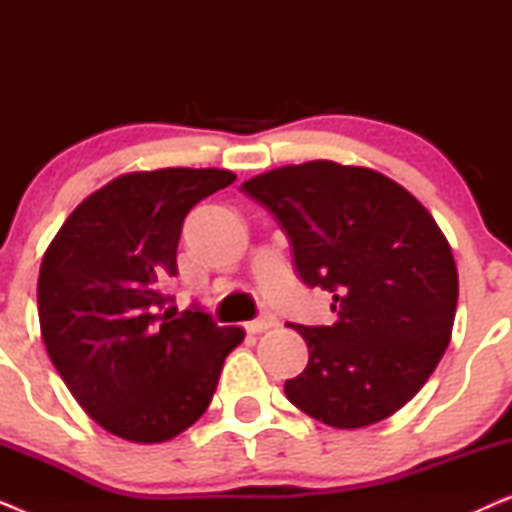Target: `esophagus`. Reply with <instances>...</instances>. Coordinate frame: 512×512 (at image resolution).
<instances>
[{
    "instance_id": "obj_1",
    "label": "esophagus",
    "mask_w": 512,
    "mask_h": 512,
    "mask_svg": "<svg viewBox=\"0 0 512 512\" xmlns=\"http://www.w3.org/2000/svg\"><path fill=\"white\" fill-rule=\"evenodd\" d=\"M279 324L275 314H263V317H258L254 321H249L247 324V331L249 333H263V331H270V328H275Z\"/></svg>"
}]
</instances>
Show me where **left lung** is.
Listing matches in <instances>:
<instances>
[{
    "label": "left lung",
    "instance_id": "left-lung-1",
    "mask_svg": "<svg viewBox=\"0 0 512 512\" xmlns=\"http://www.w3.org/2000/svg\"><path fill=\"white\" fill-rule=\"evenodd\" d=\"M293 244L307 286L333 296V326L291 328L310 361L289 401L335 429L403 408L452 338L459 275L450 242L422 202L370 167L310 160L244 181Z\"/></svg>",
    "mask_w": 512,
    "mask_h": 512
}]
</instances>
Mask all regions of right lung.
I'll list each match as a JSON object with an SVG mask.
<instances>
[{"label": "right lung", "instance_id": "obj_1", "mask_svg": "<svg viewBox=\"0 0 512 512\" xmlns=\"http://www.w3.org/2000/svg\"><path fill=\"white\" fill-rule=\"evenodd\" d=\"M233 181L216 167L121 174L48 244L37 286L46 352L76 403L118 438L165 443L193 426L244 340L198 307L177 314L163 293L186 214Z\"/></svg>", "mask_w": 512, "mask_h": 512}]
</instances>
